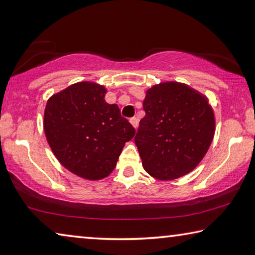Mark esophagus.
Wrapping results in <instances>:
<instances>
[{
  "label": "esophagus",
  "mask_w": 255,
  "mask_h": 255,
  "mask_svg": "<svg viewBox=\"0 0 255 255\" xmlns=\"http://www.w3.org/2000/svg\"><path fill=\"white\" fill-rule=\"evenodd\" d=\"M129 123H130L131 126L136 129L137 126H138V118H137V117H132V118L129 119Z\"/></svg>",
  "instance_id": "34e87169"
}]
</instances>
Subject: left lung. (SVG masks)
<instances>
[{
    "label": "left lung",
    "mask_w": 255,
    "mask_h": 255,
    "mask_svg": "<svg viewBox=\"0 0 255 255\" xmlns=\"http://www.w3.org/2000/svg\"><path fill=\"white\" fill-rule=\"evenodd\" d=\"M135 143L144 170L159 180L187 175L203 160L216 131L207 96L177 82L156 84L143 101Z\"/></svg>",
    "instance_id": "8db88e82"
}]
</instances>
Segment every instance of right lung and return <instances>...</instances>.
Wrapping results in <instances>:
<instances>
[{
    "mask_svg": "<svg viewBox=\"0 0 255 255\" xmlns=\"http://www.w3.org/2000/svg\"><path fill=\"white\" fill-rule=\"evenodd\" d=\"M107 88L79 82L47 100L43 127L47 143L67 170L87 180L106 178L126 142L135 135L117 104L106 102Z\"/></svg>",
    "mask_w": 255,
    "mask_h": 255,
    "instance_id": "add662e5",
    "label": "right lung"
}]
</instances>
